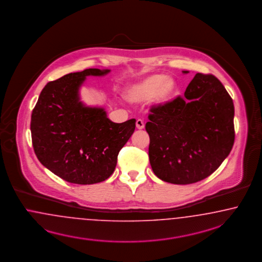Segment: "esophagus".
Returning <instances> with one entry per match:
<instances>
[{
	"mask_svg": "<svg viewBox=\"0 0 262 262\" xmlns=\"http://www.w3.org/2000/svg\"><path fill=\"white\" fill-rule=\"evenodd\" d=\"M137 129H143L144 128V123L142 120H137L136 123Z\"/></svg>",
	"mask_w": 262,
	"mask_h": 262,
	"instance_id": "obj_1",
	"label": "esophagus"
}]
</instances>
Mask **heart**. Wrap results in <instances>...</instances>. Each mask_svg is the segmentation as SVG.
<instances>
[{
  "label": "heart",
  "instance_id": "b5f03b06",
  "mask_svg": "<svg viewBox=\"0 0 262 262\" xmlns=\"http://www.w3.org/2000/svg\"><path fill=\"white\" fill-rule=\"evenodd\" d=\"M177 81L164 74H151L142 80L129 84L126 98L132 103H144L152 100L157 106L168 104L178 94Z\"/></svg>",
  "mask_w": 262,
  "mask_h": 262
}]
</instances>
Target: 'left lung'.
<instances>
[{
	"label": "left lung",
	"mask_w": 262,
	"mask_h": 262,
	"mask_svg": "<svg viewBox=\"0 0 262 262\" xmlns=\"http://www.w3.org/2000/svg\"><path fill=\"white\" fill-rule=\"evenodd\" d=\"M151 112L145 126L150 136L149 161L160 179L195 183L228 157L235 138L234 104L214 76L196 74L183 97Z\"/></svg>",
	"instance_id": "1"
}]
</instances>
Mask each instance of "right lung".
Listing matches in <instances>:
<instances>
[{
	"mask_svg": "<svg viewBox=\"0 0 262 262\" xmlns=\"http://www.w3.org/2000/svg\"><path fill=\"white\" fill-rule=\"evenodd\" d=\"M111 70L90 68L48 83L31 116L32 143L42 166L75 184H94L115 170L120 150L133 136L136 120L112 122L101 106H89L80 91L86 77Z\"/></svg>",
	"mask_w": 262,
	"mask_h": 262,
	"instance_id": "right-lung-1",
	"label": "right lung"
}]
</instances>
